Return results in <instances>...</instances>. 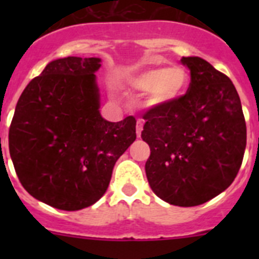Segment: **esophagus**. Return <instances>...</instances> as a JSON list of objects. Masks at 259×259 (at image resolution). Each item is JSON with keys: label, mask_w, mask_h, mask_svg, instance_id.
Returning <instances> with one entry per match:
<instances>
[{"label": "esophagus", "mask_w": 259, "mask_h": 259, "mask_svg": "<svg viewBox=\"0 0 259 259\" xmlns=\"http://www.w3.org/2000/svg\"><path fill=\"white\" fill-rule=\"evenodd\" d=\"M144 128V122L143 120H137V124H136V135L137 137L141 136V131H143Z\"/></svg>", "instance_id": "34e87169"}]
</instances>
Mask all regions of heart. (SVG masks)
Wrapping results in <instances>:
<instances>
[{"mask_svg": "<svg viewBox=\"0 0 259 259\" xmlns=\"http://www.w3.org/2000/svg\"><path fill=\"white\" fill-rule=\"evenodd\" d=\"M125 84L137 92H146L149 106L161 107L172 104L184 95L189 74L182 66L146 68L125 76Z\"/></svg>", "mask_w": 259, "mask_h": 259, "instance_id": "heart-1", "label": "heart"}]
</instances>
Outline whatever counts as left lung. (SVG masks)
I'll list each match as a JSON object with an SVG mask.
<instances>
[{"instance_id":"1","label":"left lung","mask_w":259,"mask_h":259,"mask_svg":"<svg viewBox=\"0 0 259 259\" xmlns=\"http://www.w3.org/2000/svg\"><path fill=\"white\" fill-rule=\"evenodd\" d=\"M191 71L184 96L144 115L150 146L145 172L152 191L170 205L207 202L232 184L246 146L240 97L230 77L200 57H183Z\"/></svg>"}]
</instances>
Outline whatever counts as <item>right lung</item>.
<instances>
[{
	"instance_id": "obj_1",
	"label": "right lung",
	"mask_w": 259,
	"mask_h": 259,
	"mask_svg": "<svg viewBox=\"0 0 259 259\" xmlns=\"http://www.w3.org/2000/svg\"><path fill=\"white\" fill-rule=\"evenodd\" d=\"M101 58L49 62L18 100L9 150L20 183L49 206L75 211L106 192L115 162L136 140V119L100 113Z\"/></svg>"
}]
</instances>
